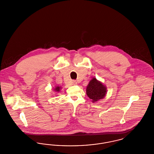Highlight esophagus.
<instances>
[{"label": "esophagus", "instance_id": "1", "mask_svg": "<svg viewBox=\"0 0 154 154\" xmlns=\"http://www.w3.org/2000/svg\"><path fill=\"white\" fill-rule=\"evenodd\" d=\"M72 83H73V85H76V84H77V81L75 80L73 81H72Z\"/></svg>", "mask_w": 154, "mask_h": 154}]
</instances>
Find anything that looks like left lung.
I'll use <instances>...</instances> for the list:
<instances>
[{"instance_id":"8db88e82","label":"left lung","mask_w":154,"mask_h":154,"mask_svg":"<svg viewBox=\"0 0 154 154\" xmlns=\"http://www.w3.org/2000/svg\"><path fill=\"white\" fill-rule=\"evenodd\" d=\"M86 92L92 102L95 103L104 97L107 93V88L100 81L93 78L87 87Z\"/></svg>"}]
</instances>
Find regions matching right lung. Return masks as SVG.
<instances>
[{"mask_svg": "<svg viewBox=\"0 0 154 154\" xmlns=\"http://www.w3.org/2000/svg\"><path fill=\"white\" fill-rule=\"evenodd\" d=\"M60 89H61V87H58V86H57V87H56L54 89V91H55V92H58L60 91Z\"/></svg>", "mask_w": 154, "mask_h": 154, "instance_id": "right-lung-1", "label": "right lung"}]
</instances>
